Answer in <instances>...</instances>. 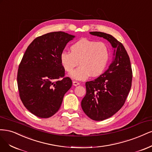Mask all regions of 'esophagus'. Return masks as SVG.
<instances>
[{
    "label": "esophagus",
    "mask_w": 152,
    "mask_h": 152,
    "mask_svg": "<svg viewBox=\"0 0 152 152\" xmlns=\"http://www.w3.org/2000/svg\"><path fill=\"white\" fill-rule=\"evenodd\" d=\"M72 84H73V85H74V86H77V85H79L80 83L78 82V81H72Z\"/></svg>",
    "instance_id": "1"
}]
</instances>
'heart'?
I'll use <instances>...</instances> for the list:
<instances>
[{"label": "heart", "instance_id": "heart-1", "mask_svg": "<svg viewBox=\"0 0 152 152\" xmlns=\"http://www.w3.org/2000/svg\"><path fill=\"white\" fill-rule=\"evenodd\" d=\"M70 49L71 52H62L60 58L67 72L71 71L79 62L80 66L69 73L72 79L85 80L90 75L97 77L104 72L110 56L109 48L104 42L83 38L73 43Z\"/></svg>", "mask_w": 152, "mask_h": 152}]
</instances>
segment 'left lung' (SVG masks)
I'll return each instance as SVG.
<instances>
[{
  "label": "left lung",
  "mask_w": 152,
  "mask_h": 152,
  "mask_svg": "<svg viewBox=\"0 0 152 152\" xmlns=\"http://www.w3.org/2000/svg\"><path fill=\"white\" fill-rule=\"evenodd\" d=\"M90 33L106 39L115 48L109 69L96 79L86 83V94L81 101L86 115L100 121L109 118L124 105L131 90L133 72L129 57L120 42L105 33Z\"/></svg>",
  "instance_id": "left-lung-1"
}]
</instances>
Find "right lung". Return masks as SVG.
<instances>
[{
  "mask_svg": "<svg viewBox=\"0 0 152 152\" xmlns=\"http://www.w3.org/2000/svg\"><path fill=\"white\" fill-rule=\"evenodd\" d=\"M75 37L62 31L45 34L36 38L23 55L17 76L19 96L24 107L38 117L54 115L71 88L72 80L64 77L60 57Z\"/></svg>",
  "mask_w": 152,
  "mask_h": 152,
  "instance_id": "right-lung-1",
  "label": "right lung"
}]
</instances>
